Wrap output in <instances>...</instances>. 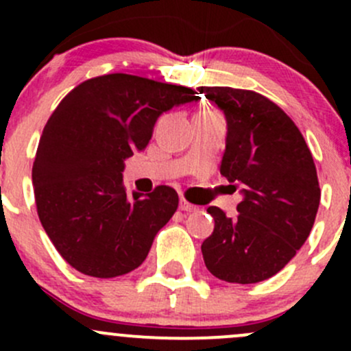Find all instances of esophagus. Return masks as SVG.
Returning <instances> with one entry per match:
<instances>
[{"mask_svg":"<svg viewBox=\"0 0 351 351\" xmlns=\"http://www.w3.org/2000/svg\"><path fill=\"white\" fill-rule=\"evenodd\" d=\"M180 210H183V212H195L197 210V205L190 204V202L185 200V198H180Z\"/></svg>","mask_w":351,"mask_h":351,"instance_id":"34e87169","label":"esophagus"}]
</instances>
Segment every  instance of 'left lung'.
<instances>
[{
  "label": "left lung",
  "mask_w": 351,
  "mask_h": 351,
  "mask_svg": "<svg viewBox=\"0 0 351 351\" xmlns=\"http://www.w3.org/2000/svg\"><path fill=\"white\" fill-rule=\"evenodd\" d=\"M228 120L221 175L243 186L239 214L208 207L214 232L202 244L207 270L231 284H256L282 270L314 226L321 189L313 154L293 120L251 90L200 86Z\"/></svg>",
  "instance_id": "obj_1"
}]
</instances>
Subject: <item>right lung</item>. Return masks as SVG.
<instances>
[{"instance_id": "1", "label": "right lung", "mask_w": 351, "mask_h": 351, "mask_svg": "<svg viewBox=\"0 0 351 351\" xmlns=\"http://www.w3.org/2000/svg\"><path fill=\"white\" fill-rule=\"evenodd\" d=\"M193 95L113 73L77 84L49 117L32 168L35 205L56 250L77 271L113 278L146 260L156 232L178 208V193L159 185L129 198L123 159L149 144L162 112Z\"/></svg>"}]
</instances>
